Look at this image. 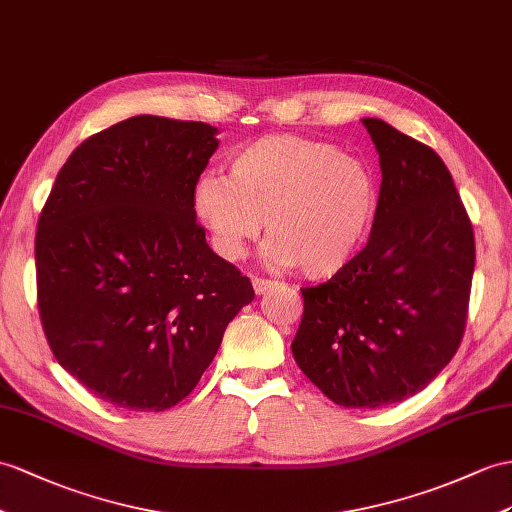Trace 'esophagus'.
I'll list each match as a JSON object with an SVG mask.
<instances>
[{"instance_id":"esophagus-1","label":"esophagus","mask_w":512,"mask_h":512,"mask_svg":"<svg viewBox=\"0 0 512 512\" xmlns=\"http://www.w3.org/2000/svg\"><path fill=\"white\" fill-rule=\"evenodd\" d=\"M252 284H254L256 295H263V293L271 291L273 286H276V282H273V280H265V278H252Z\"/></svg>"}]
</instances>
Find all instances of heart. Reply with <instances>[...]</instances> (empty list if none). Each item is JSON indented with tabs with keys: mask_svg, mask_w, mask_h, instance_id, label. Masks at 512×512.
I'll return each instance as SVG.
<instances>
[{
	"mask_svg": "<svg viewBox=\"0 0 512 512\" xmlns=\"http://www.w3.org/2000/svg\"><path fill=\"white\" fill-rule=\"evenodd\" d=\"M378 208V178L365 158L295 134L263 136L230 160V178L206 173L193 210L217 254L241 260L267 219V258L328 280L352 263Z\"/></svg>",
	"mask_w": 512,
	"mask_h": 512,
	"instance_id": "heart-1",
	"label": "heart"
}]
</instances>
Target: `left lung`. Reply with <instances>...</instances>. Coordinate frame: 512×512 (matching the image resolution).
I'll list each match as a JSON object with an SVG mask.
<instances>
[{
    "label": "left lung",
    "mask_w": 512,
    "mask_h": 512,
    "mask_svg": "<svg viewBox=\"0 0 512 512\" xmlns=\"http://www.w3.org/2000/svg\"><path fill=\"white\" fill-rule=\"evenodd\" d=\"M380 154L367 245L339 276L306 286L291 350L345 408L402 402L439 376L463 341L476 241L452 173L432 147L363 119Z\"/></svg>",
    "instance_id": "obj_1"
}]
</instances>
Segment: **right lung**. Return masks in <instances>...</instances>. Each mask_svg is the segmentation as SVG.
<instances>
[{
  "instance_id": "right-lung-1",
  "label": "right lung",
  "mask_w": 512,
  "mask_h": 512,
  "mask_svg": "<svg viewBox=\"0 0 512 512\" xmlns=\"http://www.w3.org/2000/svg\"><path fill=\"white\" fill-rule=\"evenodd\" d=\"M215 134L202 121H119L73 149L41 210L34 258L47 343L62 369L119 408L182 402L254 299L195 221Z\"/></svg>"
}]
</instances>
